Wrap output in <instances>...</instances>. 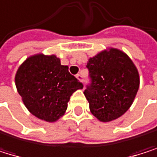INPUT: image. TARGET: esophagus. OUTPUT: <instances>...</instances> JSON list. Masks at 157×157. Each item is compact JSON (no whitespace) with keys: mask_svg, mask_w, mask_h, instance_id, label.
Returning a JSON list of instances; mask_svg holds the SVG:
<instances>
[{"mask_svg":"<svg viewBox=\"0 0 157 157\" xmlns=\"http://www.w3.org/2000/svg\"><path fill=\"white\" fill-rule=\"evenodd\" d=\"M77 78L79 80V81H83V76H82V74H77Z\"/></svg>","mask_w":157,"mask_h":157,"instance_id":"obj_1","label":"esophagus"}]
</instances>
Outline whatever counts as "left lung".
<instances>
[{
  "label": "left lung",
  "mask_w": 157,
  "mask_h": 157,
  "mask_svg": "<svg viewBox=\"0 0 157 157\" xmlns=\"http://www.w3.org/2000/svg\"><path fill=\"white\" fill-rule=\"evenodd\" d=\"M86 67L90 83L84 94L91 112L101 122L119 118L130 108L139 90L136 66L125 53L110 48L91 58Z\"/></svg>",
  "instance_id": "left-lung-1"
}]
</instances>
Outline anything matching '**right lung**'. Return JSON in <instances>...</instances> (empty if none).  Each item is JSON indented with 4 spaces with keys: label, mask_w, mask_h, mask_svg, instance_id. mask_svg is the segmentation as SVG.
Returning a JSON list of instances; mask_svg holds the SVG:
<instances>
[{
    "label": "right lung",
    "mask_w": 157,
    "mask_h": 157,
    "mask_svg": "<svg viewBox=\"0 0 157 157\" xmlns=\"http://www.w3.org/2000/svg\"><path fill=\"white\" fill-rule=\"evenodd\" d=\"M15 80L29 111L47 122H55L63 116L70 96L83 88L55 55L38 54L28 58L19 66Z\"/></svg>",
    "instance_id": "right-lung-1"
}]
</instances>
